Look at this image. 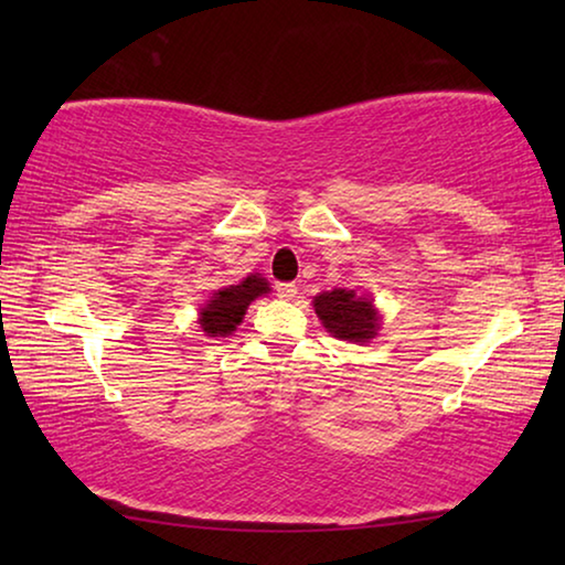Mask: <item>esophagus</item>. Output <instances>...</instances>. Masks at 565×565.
Masks as SVG:
<instances>
[{
	"instance_id": "1",
	"label": "esophagus",
	"mask_w": 565,
	"mask_h": 565,
	"mask_svg": "<svg viewBox=\"0 0 565 565\" xmlns=\"http://www.w3.org/2000/svg\"><path fill=\"white\" fill-rule=\"evenodd\" d=\"M296 294H299V286H296V284H289V281L276 284V296H279V299H284V301H291Z\"/></svg>"
}]
</instances>
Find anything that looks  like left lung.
<instances>
[{"instance_id": "8db88e82", "label": "left lung", "mask_w": 565, "mask_h": 565, "mask_svg": "<svg viewBox=\"0 0 565 565\" xmlns=\"http://www.w3.org/2000/svg\"><path fill=\"white\" fill-rule=\"evenodd\" d=\"M313 311L333 339L369 343L379 331V311L371 299L349 289H333L313 296Z\"/></svg>"}]
</instances>
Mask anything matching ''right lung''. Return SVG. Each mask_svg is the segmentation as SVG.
<instances>
[{"label":"right lung","mask_w":565,"mask_h":565,"mask_svg":"<svg viewBox=\"0 0 565 565\" xmlns=\"http://www.w3.org/2000/svg\"><path fill=\"white\" fill-rule=\"evenodd\" d=\"M269 291V281L259 274H252L246 276L244 281L226 286V289H218L212 299H209L204 309L199 311L202 331L206 337H228V333L236 331L238 323L244 321L248 303Z\"/></svg>","instance_id":"1"}]
</instances>
